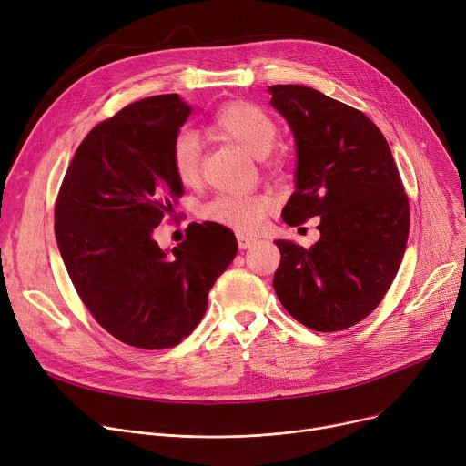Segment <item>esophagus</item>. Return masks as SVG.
Instances as JSON below:
<instances>
[{
  "label": "esophagus",
  "mask_w": 466,
  "mask_h": 466,
  "mask_svg": "<svg viewBox=\"0 0 466 466\" xmlns=\"http://www.w3.org/2000/svg\"><path fill=\"white\" fill-rule=\"evenodd\" d=\"M236 238H238V246H239V249H249V248H253L255 243H257V238L248 236V234H238Z\"/></svg>",
  "instance_id": "obj_1"
}]
</instances>
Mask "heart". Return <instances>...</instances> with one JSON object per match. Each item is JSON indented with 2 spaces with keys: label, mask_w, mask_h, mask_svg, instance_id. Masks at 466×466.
Masks as SVG:
<instances>
[{
  "label": "heart",
  "mask_w": 466,
  "mask_h": 466,
  "mask_svg": "<svg viewBox=\"0 0 466 466\" xmlns=\"http://www.w3.org/2000/svg\"><path fill=\"white\" fill-rule=\"evenodd\" d=\"M211 128L236 141L255 157H266L270 153L279 136L274 116L260 106L249 102H232L220 107L211 118ZM169 164L181 185L192 187L198 183L202 171V143L198 136L181 132L171 143ZM272 206L274 198L266 192L218 194L206 204L204 215L217 225L253 234L262 228Z\"/></svg>",
  "instance_id": "obj_1"
}]
</instances>
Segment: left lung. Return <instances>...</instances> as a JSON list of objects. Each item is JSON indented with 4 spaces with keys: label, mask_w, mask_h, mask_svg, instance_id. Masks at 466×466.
Masks as SVG:
<instances>
[{
    "label": "left lung",
    "mask_w": 466,
    "mask_h": 466,
    "mask_svg": "<svg viewBox=\"0 0 466 466\" xmlns=\"http://www.w3.org/2000/svg\"><path fill=\"white\" fill-rule=\"evenodd\" d=\"M272 106L297 139V190L283 220L319 215L309 249L276 239L274 289L283 308L317 332L350 329L387 295L404 257L410 204L393 153L362 111L302 85H274Z\"/></svg>",
    "instance_id": "obj_1"
}]
</instances>
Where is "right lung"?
<instances>
[{
    "label": "right lung",
    "mask_w": 466,
    "mask_h": 466,
    "mask_svg": "<svg viewBox=\"0 0 466 466\" xmlns=\"http://www.w3.org/2000/svg\"><path fill=\"white\" fill-rule=\"evenodd\" d=\"M190 115L177 94L143 97L96 125L79 145L55 204V234L73 287L111 336L139 350L177 346L238 253L230 228L190 223L171 253L153 230L183 185L171 143Z\"/></svg>",
    "instance_id": "1"
}]
</instances>
